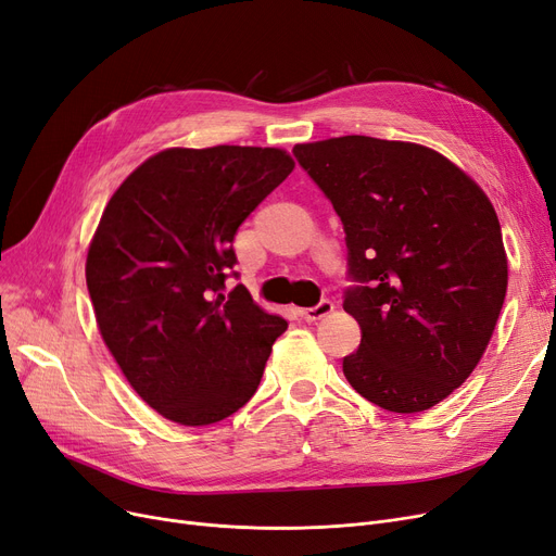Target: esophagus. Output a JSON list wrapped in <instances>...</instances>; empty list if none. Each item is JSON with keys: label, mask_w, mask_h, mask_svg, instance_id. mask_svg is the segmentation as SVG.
I'll use <instances>...</instances> for the list:
<instances>
[{"label": "esophagus", "mask_w": 556, "mask_h": 556, "mask_svg": "<svg viewBox=\"0 0 556 556\" xmlns=\"http://www.w3.org/2000/svg\"><path fill=\"white\" fill-rule=\"evenodd\" d=\"M332 305L330 301H321V303H317L315 307H305V309H301V317L305 319V321H319V319H324V317H328L330 313H332Z\"/></svg>", "instance_id": "esophagus-1"}]
</instances>
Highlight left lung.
<instances>
[{
    "label": "left lung",
    "mask_w": 556,
    "mask_h": 556,
    "mask_svg": "<svg viewBox=\"0 0 556 556\" xmlns=\"http://www.w3.org/2000/svg\"><path fill=\"white\" fill-rule=\"evenodd\" d=\"M294 154L344 224V309L361 346L351 388L390 413L440 404L475 371L508 285L493 203L445 154L410 141L338 137Z\"/></svg>",
    "instance_id": "8db88e82"
}]
</instances>
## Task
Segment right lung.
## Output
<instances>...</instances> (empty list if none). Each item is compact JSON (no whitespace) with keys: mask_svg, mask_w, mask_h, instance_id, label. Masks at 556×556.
<instances>
[{"mask_svg":"<svg viewBox=\"0 0 556 556\" xmlns=\"http://www.w3.org/2000/svg\"><path fill=\"white\" fill-rule=\"evenodd\" d=\"M282 148H166L109 198L86 255L100 336L162 417L207 427L255 394L287 321L224 294L237 228L287 175Z\"/></svg>","mask_w":556,"mask_h":556,"instance_id":"add662e5","label":"right lung"}]
</instances>
